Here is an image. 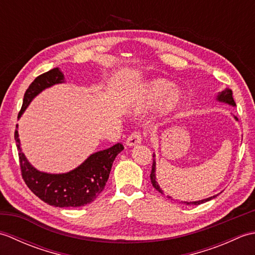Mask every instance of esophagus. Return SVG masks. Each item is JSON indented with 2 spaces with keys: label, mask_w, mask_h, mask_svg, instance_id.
Segmentation results:
<instances>
[{
  "label": "esophagus",
  "mask_w": 255,
  "mask_h": 255,
  "mask_svg": "<svg viewBox=\"0 0 255 255\" xmlns=\"http://www.w3.org/2000/svg\"><path fill=\"white\" fill-rule=\"evenodd\" d=\"M142 141V133L141 131H133L130 136H129L126 140V144L129 145V147H132V145H136L141 143Z\"/></svg>",
  "instance_id": "34e87169"
}]
</instances>
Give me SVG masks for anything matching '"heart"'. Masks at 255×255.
Masks as SVG:
<instances>
[{
  "mask_svg": "<svg viewBox=\"0 0 255 255\" xmlns=\"http://www.w3.org/2000/svg\"><path fill=\"white\" fill-rule=\"evenodd\" d=\"M171 89L172 84L169 81L163 79H155L150 81L141 92L143 104L147 106L156 105L165 97L162 108H163L164 112L172 111L180 103L181 94L177 90H172L171 91Z\"/></svg>",
  "mask_w": 255,
  "mask_h": 255,
  "instance_id": "heart-1",
  "label": "heart"
}]
</instances>
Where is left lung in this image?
I'll list each match as a JSON object with an SVG mask.
<instances>
[{
	"label": "left lung",
	"instance_id": "left-lung-1",
	"mask_svg": "<svg viewBox=\"0 0 255 255\" xmlns=\"http://www.w3.org/2000/svg\"><path fill=\"white\" fill-rule=\"evenodd\" d=\"M218 100L221 101V102H225V103H228V104L232 105V106H236V102L234 100V97H232V91L230 89H226L225 91L221 92V93L218 95ZM237 121L238 118L235 117ZM154 158V155H153ZM150 180H151V183H152L153 187L156 189V191H159L161 194H163V191L160 188L158 182H156V178H155V161L153 160V163H152V170H151V174H150ZM169 198H171L170 196H167ZM216 196H213V197H209V198H206V199H203V200H198V202H193V203H187V202H184V204H192V205H199V204H203V203H206L208 202V200L215 198Z\"/></svg>",
	"mask_w": 255,
	"mask_h": 255
}]
</instances>
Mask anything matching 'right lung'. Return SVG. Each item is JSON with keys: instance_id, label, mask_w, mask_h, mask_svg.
Returning a JSON list of instances; mask_svg holds the SVG:
<instances>
[{"instance_id": "right-lung-1", "label": "right lung", "mask_w": 255, "mask_h": 255, "mask_svg": "<svg viewBox=\"0 0 255 255\" xmlns=\"http://www.w3.org/2000/svg\"><path fill=\"white\" fill-rule=\"evenodd\" d=\"M61 82H63V74L58 68L38 75L25 92L18 118L38 93ZM14 137L18 150L21 177L26 185L42 202L56 207H80L99 197L106 185L114 160L124 149L122 143H116L111 148L90 155L71 172L49 174L37 171L27 161L21 152L17 129H15Z\"/></svg>"}]
</instances>
